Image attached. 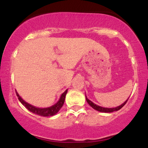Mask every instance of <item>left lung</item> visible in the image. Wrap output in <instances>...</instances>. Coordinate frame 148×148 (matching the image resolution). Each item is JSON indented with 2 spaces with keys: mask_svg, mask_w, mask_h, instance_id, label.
Instances as JSON below:
<instances>
[{
  "mask_svg": "<svg viewBox=\"0 0 148 148\" xmlns=\"http://www.w3.org/2000/svg\"><path fill=\"white\" fill-rule=\"evenodd\" d=\"M86 101H87V102L88 103V104H89L90 106L92 107V108H93L94 109H95L96 111H98L99 112H102V113H111V112L118 111V110H120V108H123V107L125 105V103L127 102V101H128V99H127L126 101H125V102L123 103V104L120 105L119 106L115 107V108H103V107L98 106V105H97V104H95V103H93L92 101H91L90 100L88 99L87 97H86Z\"/></svg>",
  "mask_w": 148,
  "mask_h": 148,
  "instance_id": "8db88e82",
  "label": "left lung"
}]
</instances>
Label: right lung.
I'll use <instances>...</instances> for the list:
<instances>
[{
    "instance_id": "right-lung-1",
    "label": "right lung",
    "mask_w": 148,
    "mask_h": 148,
    "mask_svg": "<svg viewBox=\"0 0 148 148\" xmlns=\"http://www.w3.org/2000/svg\"><path fill=\"white\" fill-rule=\"evenodd\" d=\"M67 92V90H66L61 95L60 99L58 100V101L56 103H55L53 106L48 107V108H37L36 106H34L33 105L30 104V103H27L26 101H25L21 97L19 96V95L18 94L17 92L16 91V96L18 97V99L20 101L22 104L24 106L28 111H30L32 113H35V114L39 115L40 116H44V117H49V116H53V115H56V113L60 111V109L62 108V106H63V103L64 102V99H65L66 94Z\"/></svg>"
}]
</instances>
